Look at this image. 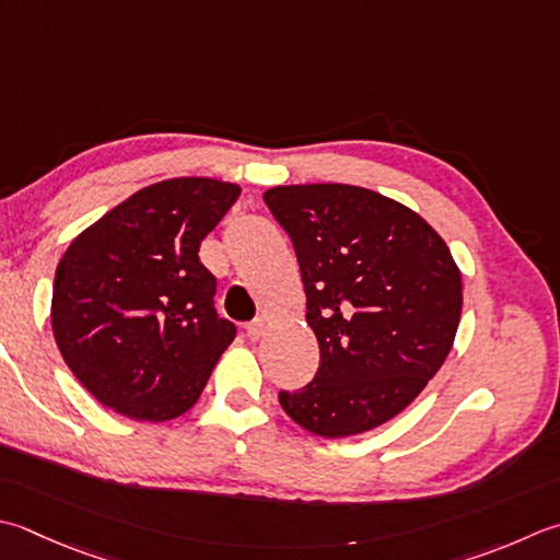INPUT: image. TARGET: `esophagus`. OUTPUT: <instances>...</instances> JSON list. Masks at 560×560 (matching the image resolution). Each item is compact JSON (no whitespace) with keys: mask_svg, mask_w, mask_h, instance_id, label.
<instances>
[{"mask_svg":"<svg viewBox=\"0 0 560 560\" xmlns=\"http://www.w3.org/2000/svg\"><path fill=\"white\" fill-rule=\"evenodd\" d=\"M245 335L249 342H257V339L265 335V320H252L249 325H245Z\"/></svg>","mask_w":560,"mask_h":560,"instance_id":"esophagus-1","label":"esophagus"}]
</instances>
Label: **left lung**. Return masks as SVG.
<instances>
[{
	"label": "left lung",
	"mask_w": 560,
	"mask_h": 560,
	"mask_svg": "<svg viewBox=\"0 0 560 560\" xmlns=\"http://www.w3.org/2000/svg\"><path fill=\"white\" fill-rule=\"evenodd\" d=\"M265 203L287 230L308 299L320 366L279 390L293 422L352 436L396 418L454 345L462 273L418 213L349 184L273 186Z\"/></svg>",
	"instance_id": "8db88e82"
}]
</instances>
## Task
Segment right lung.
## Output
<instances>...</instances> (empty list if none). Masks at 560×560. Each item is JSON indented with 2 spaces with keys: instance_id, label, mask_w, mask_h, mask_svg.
<instances>
[{
  "instance_id": "right-lung-1",
  "label": "right lung",
  "mask_w": 560,
  "mask_h": 560,
  "mask_svg": "<svg viewBox=\"0 0 560 560\" xmlns=\"http://www.w3.org/2000/svg\"><path fill=\"white\" fill-rule=\"evenodd\" d=\"M240 186L186 177L145 186L86 228L52 281V335L92 396L126 418L164 422L199 400L237 327L215 311L201 240Z\"/></svg>"
}]
</instances>
